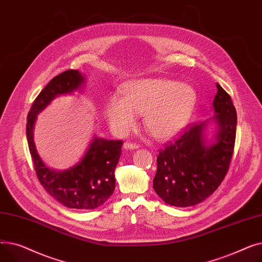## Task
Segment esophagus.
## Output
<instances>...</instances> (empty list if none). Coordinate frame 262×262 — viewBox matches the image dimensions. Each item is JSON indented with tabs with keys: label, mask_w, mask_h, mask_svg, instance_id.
I'll return each instance as SVG.
<instances>
[{
	"label": "esophagus",
	"mask_w": 262,
	"mask_h": 262,
	"mask_svg": "<svg viewBox=\"0 0 262 262\" xmlns=\"http://www.w3.org/2000/svg\"><path fill=\"white\" fill-rule=\"evenodd\" d=\"M138 147H139V145L137 143H132V142L124 143V148L125 149H137Z\"/></svg>",
	"instance_id": "34e87169"
}]
</instances>
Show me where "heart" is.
I'll list each match as a JSON object with an SVG mask.
<instances>
[{"label":"heart","mask_w":262,"mask_h":262,"mask_svg":"<svg viewBox=\"0 0 262 262\" xmlns=\"http://www.w3.org/2000/svg\"><path fill=\"white\" fill-rule=\"evenodd\" d=\"M196 104L195 90L185 82L168 78H142L113 94L105 116L118 134H125L143 114L144 126L157 139H169L189 122Z\"/></svg>","instance_id":"b5f03b06"}]
</instances>
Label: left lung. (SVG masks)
Segmentation results:
<instances>
[{"mask_svg": "<svg viewBox=\"0 0 262 262\" xmlns=\"http://www.w3.org/2000/svg\"><path fill=\"white\" fill-rule=\"evenodd\" d=\"M214 116L193 124L157 157L153 188L158 196L175 207H190L211 195L228 171L236 140L237 113L229 94L216 84ZM217 126L212 141L204 132L210 122Z\"/></svg>", "mask_w": 262, "mask_h": 262, "instance_id": "obj_1", "label": "left lung"}]
</instances>
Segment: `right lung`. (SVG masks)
Returning <instances> with one entry per match:
<instances>
[{
	"instance_id": "right-lung-1",
	"label": "right lung",
	"mask_w": 262,
	"mask_h": 262,
	"mask_svg": "<svg viewBox=\"0 0 262 262\" xmlns=\"http://www.w3.org/2000/svg\"><path fill=\"white\" fill-rule=\"evenodd\" d=\"M85 76L68 70L55 76L34 101L26 123L30 153L40 184L55 200L68 208L95 209L114 193L115 170L121 156V140H106L94 136L81 159L70 169L56 171L46 166L34 142V125L39 115L59 95L81 91Z\"/></svg>"
}]
</instances>
